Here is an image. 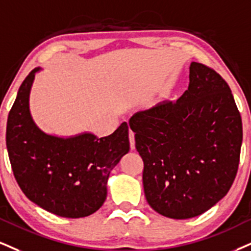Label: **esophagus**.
Here are the masks:
<instances>
[{"instance_id":"34e87169","label":"esophagus","mask_w":251,"mask_h":251,"mask_svg":"<svg viewBox=\"0 0 251 251\" xmlns=\"http://www.w3.org/2000/svg\"><path fill=\"white\" fill-rule=\"evenodd\" d=\"M129 141H130L131 150H134L135 149V132L132 130L129 131Z\"/></svg>"}]
</instances>
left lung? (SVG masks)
Instances as JSON below:
<instances>
[{
    "mask_svg": "<svg viewBox=\"0 0 251 251\" xmlns=\"http://www.w3.org/2000/svg\"><path fill=\"white\" fill-rule=\"evenodd\" d=\"M129 126L153 211L184 220L228 193L239 168L242 121L229 86L214 70L192 61L184 94L137 111Z\"/></svg>",
    "mask_w": 251,
    "mask_h": 251,
    "instance_id": "left-lung-1",
    "label": "left lung"
}]
</instances>
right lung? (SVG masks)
I'll use <instances>...</instances> for the list:
<instances>
[{
    "instance_id": "right-lung-1",
    "label": "right lung",
    "mask_w": 251,
    "mask_h": 251,
    "mask_svg": "<svg viewBox=\"0 0 251 251\" xmlns=\"http://www.w3.org/2000/svg\"><path fill=\"white\" fill-rule=\"evenodd\" d=\"M32 70L18 89L7 122V149L14 176L27 199L61 218L93 214L107 198L110 171L129 152V126L98 137L89 131L51 135L43 131L30 111Z\"/></svg>"
}]
</instances>
